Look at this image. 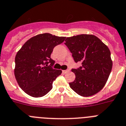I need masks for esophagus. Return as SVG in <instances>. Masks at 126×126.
<instances>
[{"label":"esophagus","instance_id":"esophagus-1","mask_svg":"<svg viewBox=\"0 0 126 126\" xmlns=\"http://www.w3.org/2000/svg\"><path fill=\"white\" fill-rule=\"evenodd\" d=\"M70 70H63V74H66V72H69Z\"/></svg>","mask_w":126,"mask_h":126}]
</instances>
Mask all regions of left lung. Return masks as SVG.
<instances>
[{
	"instance_id": "8db88e82",
	"label": "left lung",
	"mask_w": 126,
	"mask_h": 126,
	"mask_svg": "<svg viewBox=\"0 0 126 126\" xmlns=\"http://www.w3.org/2000/svg\"><path fill=\"white\" fill-rule=\"evenodd\" d=\"M65 45L72 54L75 62L82 66L72 69L76 79L70 87L83 97L94 95L101 90L112 69L110 50L99 38L93 34H79L68 37Z\"/></svg>"
}]
</instances>
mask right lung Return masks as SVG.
<instances>
[{"label": "right lung", "mask_w": 126, "mask_h": 126, "mask_svg": "<svg viewBox=\"0 0 126 126\" xmlns=\"http://www.w3.org/2000/svg\"><path fill=\"white\" fill-rule=\"evenodd\" d=\"M66 37L50 33L38 34L28 40L15 56V76L24 92L33 97H43L52 88V83L61 75L54 69L55 61L50 58L53 48Z\"/></svg>", "instance_id": "obj_1"}]
</instances>
